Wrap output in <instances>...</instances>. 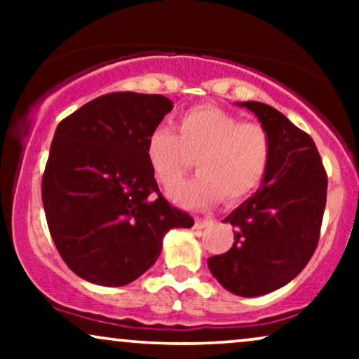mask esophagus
Returning <instances> with one entry per match:
<instances>
[{"label": "esophagus", "instance_id": "34e87169", "mask_svg": "<svg viewBox=\"0 0 359 359\" xmlns=\"http://www.w3.org/2000/svg\"><path fill=\"white\" fill-rule=\"evenodd\" d=\"M214 219L211 217H196V229H204V228H209V226H212Z\"/></svg>", "mask_w": 359, "mask_h": 359}]
</instances>
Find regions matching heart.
Segmentation results:
<instances>
[{
    "label": "heart",
    "mask_w": 359,
    "mask_h": 359,
    "mask_svg": "<svg viewBox=\"0 0 359 359\" xmlns=\"http://www.w3.org/2000/svg\"><path fill=\"white\" fill-rule=\"evenodd\" d=\"M196 154L199 175L172 192L175 203L204 208L221 196L228 203H238L257 191L265 177L269 135L258 123H241L228 111L203 104L180 114L177 133L155 126L147 137V160L155 179L167 189L182 179L189 155Z\"/></svg>",
    "instance_id": "obj_1"
}]
</instances>
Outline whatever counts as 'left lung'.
<instances>
[{"label": "left lung", "instance_id": "left-lung-1", "mask_svg": "<svg viewBox=\"0 0 359 359\" xmlns=\"http://www.w3.org/2000/svg\"><path fill=\"white\" fill-rule=\"evenodd\" d=\"M250 109L269 135L265 177L253 196L224 222L234 243L208 259L214 278L240 297H258L287 285L307 265L319 241L327 175L316 143L287 116L257 101Z\"/></svg>", "mask_w": 359, "mask_h": 359}]
</instances>
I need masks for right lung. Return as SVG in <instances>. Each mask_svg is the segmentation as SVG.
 <instances>
[{
    "instance_id": "right-lung-1",
    "label": "right lung",
    "mask_w": 359,
    "mask_h": 359,
    "mask_svg": "<svg viewBox=\"0 0 359 359\" xmlns=\"http://www.w3.org/2000/svg\"><path fill=\"white\" fill-rule=\"evenodd\" d=\"M172 108L162 94L113 93L57 126L45 217L62 259L90 283L128 285L156 262L170 229L194 226L160 194L147 160V137Z\"/></svg>"
}]
</instances>
